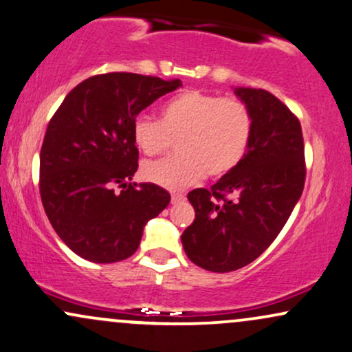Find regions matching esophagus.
<instances>
[{
	"label": "esophagus",
	"instance_id": "obj_1",
	"mask_svg": "<svg viewBox=\"0 0 352 352\" xmlns=\"http://www.w3.org/2000/svg\"><path fill=\"white\" fill-rule=\"evenodd\" d=\"M184 197L186 196L183 192H173L171 194V202H173V204H177V202H183Z\"/></svg>",
	"mask_w": 352,
	"mask_h": 352
}]
</instances>
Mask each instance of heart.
<instances>
[{
  "label": "heart",
  "instance_id": "obj_1",
  "mask_svg": "<svg viewBox=\"0 0 352 352\" xmlns=\"http://www.w3.org/2000/svg\"><path fill=\"white\" fill-rule=\"evenodd\" d=\"M254 117L239 97H221L202 90H184L161 107L160 122L138 117L133 142L146 156H158L177 138L171 158L144 163L146 181L181 189L208 173L221 177L241 163L249 150Z\"/></svg>",
  "mask_w": 352,
  "mask_h": 352
}]
</instances>
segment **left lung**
Here are the masks:
<instances>
[{
	"label": "left lung",
	"mask_w": 352,
	"mask_h": 352,
	"mask_svg": "<svg viewBox=\"0 0 352 352\" xmlns=\"http://www.w3.org/2000/svg\"><path fill=\"white\" fill-rule=\"evenodd\" d=\"M235 95L254 117L249 150L241 163L188 199L194 222L181 235L197 267L226 274L249 265L287 224L305 188V144L300 120L274 94L239 87Z\"/></svg>",
	"instance_id": "8db88e82"
}]
</instances>
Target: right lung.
<instances>
[{
    "instance_id": "obj_1",
    "label": "right lung",
    "mask_w": 352,
    "mask_h": 352,
    "mask_svg": "<svg viewBox=\"0 0 352 352\" xmlns=\"http://www.w3.org/2000/svg\"><path fill=\"white\" fill-rule=\"evenodd\" d=\"M179 78L110 72L85 78L49 122L41 148L39 192L49 222L78 257L111 263L135 254L143 229L171 201L138 169L133 122Z\"/></svg>"
}]
</instances>
